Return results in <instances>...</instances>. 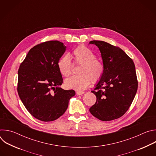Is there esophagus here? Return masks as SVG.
<instances>
[{
  "instance_id": "1",
  "label": "esophagus",
  "mask_w": 156,
  "mask_h": 156,
  "mask_svg": "<svg viewBox=\"0 0 156 156\" xmlns=\"http://www.w3.org/2000/svg\"><path fill=\"white\" fill-rule=\"evenodd\" d=\"M84 93L83 92V91H76V94L77 95H81V94H83Z\"/></svg>"
}]
</instances>
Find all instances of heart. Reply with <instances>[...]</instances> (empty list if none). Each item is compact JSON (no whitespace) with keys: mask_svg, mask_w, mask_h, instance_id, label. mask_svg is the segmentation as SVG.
<instances>
[{"mask_svg":"<svg viewBox=\"0 0 156 156\" xmlns=\"http://www.w3.org/2000/svg\"><path fill=\"white\" fill-rule=\"evenodd\" d=\"M73 63L80 65L78 69L80 75L72 76L65 81V86L69 89L82 91L90 84L98 82L104 72L103 62L96 57L95 54L84 45L74 49L72 52ZM57 67L60 73L65 76H69L72 72L73 64L69 55L61 57L57 62Z\"/></svg>","mask_w":156,"mask_h":156,"instance_id":"obj_1","label":"heart"}]
</instances>
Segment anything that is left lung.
Returning a JSON list of instances; mask_svg holds the SVG:
<instances>
[{"label":"left lung","mask_w":156,"mask_h":156,"mask_svg":"<svg viewBox=\"0 0 156 156\" xmlns=\"http://www.w3.org/2000/svg\"><path fill=\"white\" fill-rule=\"evenodd\" d=\"M98 47L104 65V72L91 92L96 103L90 112L102 121L123 116L136 95L138 82L133 60L120 48L102 41H91Z\"/></svg>","instance_id":"1"}]
</instances>
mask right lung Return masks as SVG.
<instances>
[{
    "label": "right lung",
    "instance_id": "1",
    "mask_svg": "<svg viewBox=\"0 0 156 156\" xmlns=\"http://www.w3.org/2000/svg\"><path fill=\"white\" fill-rule=\"evenodd\" d=\"M66 50L63 42L49 41L31 48L18 69L17 91L28 112L36 119L51 122L62 116L75 95L64 90L57 62Z\"/></svg>",
    "mask_w": 156,
    "mask_h": 156
}]
</instances>
